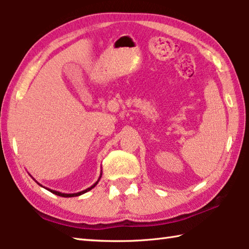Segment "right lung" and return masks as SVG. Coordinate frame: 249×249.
Returning a JSON list of instances; mask_svg holds the SVG:
<instances>
[{
  "label": "right lung",
  "mask_w": 249,
  "mask_h": 249,
  "mask_svg": "<svg viewBox=\"0 0 249 249\" xmlns=\"http://www.w3.org/2000/svg\"><path fill=\"white\" fill-rule=\"evenodd\" d=\"M101 177H102V174H100V177H99V179H98V181H96V182L94 183V184H92L90 188H88V189H86V190H83V191H80V192H77V193H62V192H59V191H56V190H52V189H48V188H45V189H47L48 191H50L52 193H53V195H56V196H64V197H72V196H81V195H83V193H86V192H88V191H90L91 189H93L96 184L99 183V181H100V179H101ZM34 179V178H33ZM35 180V179H34ZM37 182V181H36ZM38 183V182H37ZM39 184V183H38ZM39 185H41V184H39ZM41 187H43V185H41Z\"/></svg>",
  "instance_id": "1"
}]
</instances>
